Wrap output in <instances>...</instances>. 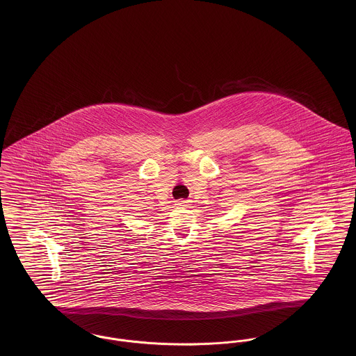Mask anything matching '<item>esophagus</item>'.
<instances>
[{
    "instance_id": "1",
    "label": "esophagus",
    "mask_w": 356,
    "mask_h": 356,
    "mask_svg": "<svg viewBox=\"0 0 356 356\" xmlns=\"http://www.w3.org/2000/svg\"><path fill=\"white\" fill-rule=\"evenodd\" d=\"M188 202H186V200H177V202H176V205H177V207H186V205H188Z\"/></svg>"
}]
</instances>
